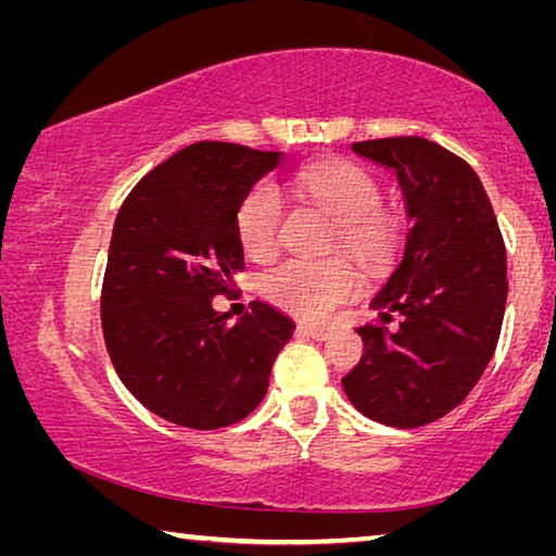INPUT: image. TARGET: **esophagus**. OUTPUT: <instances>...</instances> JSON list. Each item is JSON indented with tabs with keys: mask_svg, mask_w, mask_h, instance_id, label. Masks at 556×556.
Instances as JSON below:
<instances>
[{
	"mask_svg": "<svg viewBox=\"0 0 556 556\" xmlns=\"http://www.w3.org/2000/svg\"><path fill=\"white\" fill-rule=\"evenodd\" d=\"M299 333L314 338V341H326L331 336V326H316V324H299Z\"/></svg>",
	"mask_w": 556,
	"mask_h": 556,
	"instance_id": "obj_1",
	"label": "esophagus"
}]
</instances>
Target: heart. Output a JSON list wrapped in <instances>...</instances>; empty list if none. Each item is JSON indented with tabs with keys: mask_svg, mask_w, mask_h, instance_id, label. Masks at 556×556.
Wrapping results in <instances>:
<instances>
[{
	"mask_svg": "<svg viewBox=\"0 0 556 556\" xmlns=\"http://www.w3.org/2000/svg\"><path fill=\"white\" fill-rule=\"evenodd\" d=\"M299 199L318 205L338 223L336 244L351 252L363 265H378L388 255L392 225L384 218L382 191L365 168L348 162H318L294 174ZM235 228L242 250L252 260H269L279 252L285 228V201L271 181L255 184L244 195ZM361 289V275L351 260L331 257L324 262L287 260L267 269L260 291L271 306L291 316L318 321L353 299Z\"/></svg>",
	"mask_w": 556,
	"mask_h": 556,
	"instance_id": "1",
	"label": "heart"
}]
</instances>
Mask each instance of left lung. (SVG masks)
<instances>
[{
  "instance_id": "left-lung-1",
  "label": "left lung",
  "mask_w": 556,
  "mask_h": 556,
  "mask_svg": "<svg viewBox=\"0 0 556 556\" xmlns=\"http://www.w3.org/2000/svg\"><path fill=\"white\" fill-rule=\"evenodd\" d=\"M353 152L397 172L412 225L402 262L370 304L380 318L357 328L365 353L343 390L380 425L425 427L468 397L495 353L505 242L481 178L448 149L388 137ZM394 313L401 326L390 332Z\"/></svg>"
}]
</instances>
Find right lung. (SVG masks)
<instances>
[{"label": "right lung", "instance_id": "right-lung-1", "mask_svg": "<svg viewBox=\"0 0 556 556\" xmlns=\"http://www.w3.org/2000/svg\"><path fill=\"white\" fill-rule=\"evenodd\" d=\"M279 152L199 142L154 166L117 213L100 294L119 380L149 412L188 429L238 425L265 400L294 324L252 301L238 324L213 308L244 255L235 215Z\"/></svg>", "mask_w": 556, "mask_h": 556}]
</instances>
